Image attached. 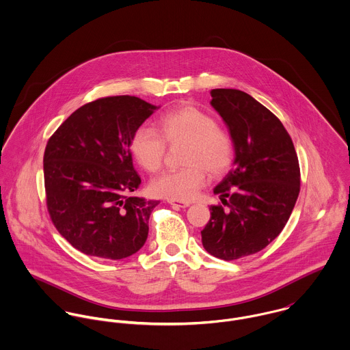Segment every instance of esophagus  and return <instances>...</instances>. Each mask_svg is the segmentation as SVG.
I'll return each mask as SVG.
<instances>
[{
    "instance_id": "obj_1",
    "label": "esophagus",
    "mask_w": 350,
    "mask_h": 350,
    "mask_svg": "<svg viewBox=\"0 0 350 350\" xmlns=\"http://www.w3.org/2000/svg\"><path fill=\"white\" fill-rule=\"evenodd\" d=\"M168 203L174 207V208H185V207H189L190 203L187 202H179V200H168Z\"/></svg>"
}]
</instances>
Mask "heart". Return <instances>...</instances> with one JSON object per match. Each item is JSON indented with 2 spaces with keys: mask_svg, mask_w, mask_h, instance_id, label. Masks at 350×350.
Instances as JSON below:
<instances>
[{
  "mask_svg": "<svg viewBox=\"0 0 350 350\" xmlns=\"http://www.w3.org/2000/svg\"><path fill=\"white\" fill-rule=\"evenodd\" d=\"M161 135L153 128L140 126L132 140L131 150L136 161L148 172L160 170L167 143H187L185 164L187 167L170 171L150 183L153 196L172 200H194L207 180L229 170L234 157L230 136L218 128L215 118L196 106H179L164 113L159 120Z\"/></svg>",
  "mask_w": 350,
  "mask_h": 350,
  "instance_id": "1",
  "label": "heart"
}]
</instances>
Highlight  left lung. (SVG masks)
<instances>
[{"instance_id":"8db88e82","label":"left lung","mask_w":350,"mask_h":350,"mask_svg":"<svg viewBox=\"0 0 350 350\" xmlns=\"http://www.w3.org/2000/svg\"><path fill=\"white\" fill-rule=\"evenodd\" d=\"M210 94L230 133L234 160L214 189L226 208L210 206L200 234L204 250L230 261L264 250L280 234L299 196V161L288 132L260 102L234 89Z\"/></svg>"}]
</instances>
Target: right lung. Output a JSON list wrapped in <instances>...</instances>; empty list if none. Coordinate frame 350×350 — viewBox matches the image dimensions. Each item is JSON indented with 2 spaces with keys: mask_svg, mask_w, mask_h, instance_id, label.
I'll use <instances>...</instances> for the list:
<instances>
[{
  "mask_svg": "<svg viewBox=\"0 0 350 350\" xmlns=\"http://www.w3.org/2000/svg\"><path fill=\"white\" fill-rule=\"evenodd\" d=\"M157 109L131 96L100 98L75 110L51 136L43 159L47 207L75 250L121 260L146 244L159 200L133 194L142 179L129 148Z\"/></svg>",
  "mask_w": 350,
  "mask_h": 350,
  "instance_id": "add662e5",
  "label": "right lung"
}]
</instances>
